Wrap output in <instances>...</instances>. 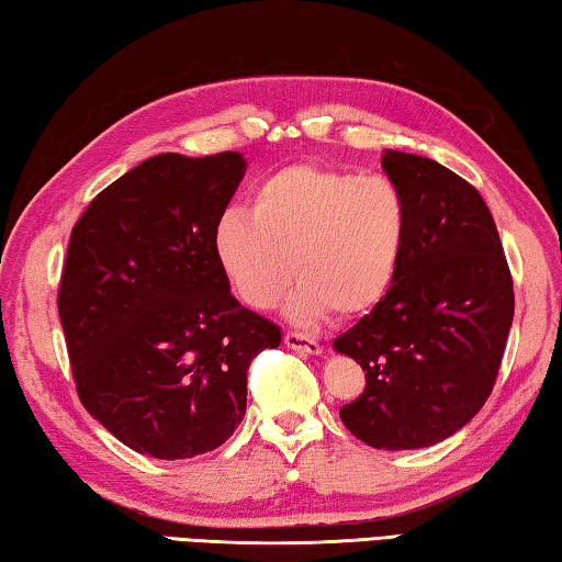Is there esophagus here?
Wrapping results in <instances>:
<instances>
[{
    "mask_svg": "<svg viewBox=\"0 0 562 562\" xmlns=\"http://www.w3.org/2000/svg\"><path fill=\"white\" fill-rule=\"evenodd\" d=\"M283 344L293 348V351L308 353V356H318L321 351H324V346H321L316 338H311L306 334H296V330H289V334L283 336Z\"/></svg>",
    "mask_w": 562,
    "mask_h": 562,
    "instance_id": "1",
    "label": "esophagus"
}]
</instances>
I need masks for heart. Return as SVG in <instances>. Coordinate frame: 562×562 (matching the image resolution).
<instances>
[{
  "label": "heart",
  "instance_id": "1",
  "mask_svg": "<svg viewBox=\"0 0 562 562\" xmlns=\"http://www.w3.org/2000/svg\"><path fill=\"white\" fill-rule=\"evenodd\" d=\"M408 241V204L383 177L301 161L263 177L251 214L226 209L211 251L234 296L276 306L293 276V314L361 318L389 296Z\"/></svg>",
  "mask_w": 562,
  "mask_h": 562
}]
</instances>
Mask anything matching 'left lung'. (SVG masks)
<instances>
[{"label":"left lung","instance_id":"obj_1","mask_svg":"<svg viewBox=\"0 0 562 562\" xmlns=\"http://www.w3.org/2000/svg\"><path fill=\"white\" fill-rule=\"evenodd\" d=\"M408 204V241L393 289L334 341L366 371L338 411L363 443L436 446L471 420L498 379L513 324V276L477 189L438 161L385 151Z\"/></svg>","mask_w":562,"mask_h":562}]
</instances>
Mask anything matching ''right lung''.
Listing matches in <instances>:
<instances>
[{
	"label": "right lung",
	"mask_w": 562,
	"mask_h": 562,
	"mask_svg": "<svg viewBox=\"0 0 562 562\" xmlns=\"http://www.w3.org/2000/svg\"><path fill=\"white\" fill-rule=\"evenodd\" d=\"M246 161L159 154L94 196L71 228L59 318L79 401L136 453L177 461L218 448L246 413V371L281 344L238 303L211 228Z\"/></svg>",
	"instance_id": "1"
}]
</instances>
